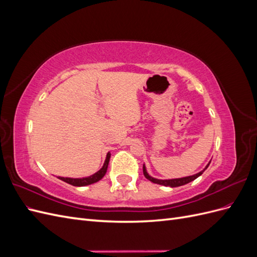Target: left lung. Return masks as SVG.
Here are the masks:
<instances>
[{
	"mask_svg": "<svg viewBox=\"0 0 257 257\" xmlns=\"http://www.w3.org/2000/svg\"><path fill=\"white\" fill-rule=\"evenodd\" d=\"M210 162H211V161H210ZM210 162L208 163V165L203 170H201V172H199V173H197L195 175L189 176V177H183V178H177V179H166V180H162V179H157V178L151 177L149 174L147 173V169H146L145 164H144L143 170H144L145 177L148 179V180H150L151 182L157 183V184H161V185H164V186H170V188H177V186H181V185H184L186 183H190V182L195 180V179L198 178L200 175H203V173L208 168Z\"/></svg>",
	"mask_w": 257,
	"mask_h": 257,
	"instance_id": "obj_1",
	"label": "left lung"
}]
</instances>
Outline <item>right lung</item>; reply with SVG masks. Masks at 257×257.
I'll use <instances>...</instances> for the list:
<instances>
[{
    "label": "right lung",
    "instance_id": "add662e5",
    "mask_svg": "<svg viewBox=\"0 0 257 257\" xmlns=\"http://www.w3.org/2000/svg\"><path fill=\"white\" fill-rule=\"evenodd\" d=\"M109 160H110V152H108L106 155V160L104 162L103 167L100 168L98 172H96L95 174H93L89 177H84V178H64V177H59L60 180L64 181L68 184H72L74 186H84V185H90L92 183H95L97 181H99L102 179L108 168V164H109Z\"/></svg>",
    "mask_w": 257,
    "mask_h": 257
}]
</instances>
